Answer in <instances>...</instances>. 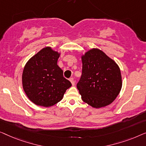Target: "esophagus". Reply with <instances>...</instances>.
Instances as JSON below:
<instances>
[{
    "instance_id": "obj_1",
    "label": "esophagus",
    "mask_w": 146,
    "mask_h": 146,
    "mask_svg": "<svg viewBox=\"0 0 146 146\" xmlns=\"http://www.w3.org/2000/svg\"><path fill=\"white\" fill-rule=\"evenodd\" d=\"M69 81H70V82L71 83V84H72L73 86L75 85V81H74V79L73 77L70 78V79H69Z\"/></svg>"
}]
</instances>
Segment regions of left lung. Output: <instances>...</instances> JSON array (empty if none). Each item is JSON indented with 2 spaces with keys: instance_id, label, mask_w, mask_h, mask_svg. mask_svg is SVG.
<instances>
[{
  "instance_id": "left-lung-1",
  "label": "left lung",
  "mask_w": 146,
  "mask_h": 146,
  "mask_svg": "<svg viewBox=\"0 0 146 146\" xmlns=\"http://www.w3.org/2000/svg\"><path fill=\"white\" fill-rule=\"evenodd\" d=\"M82 75L77 87L84 102L99 108L109 105L122 88L120 69L102 51L93 48L81 56Z\"/></svg>"
}]
</instances>
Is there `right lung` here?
<instances>
[{
    "label": "right lung",
    "mask_w": 146,
    "mask_h": 146,
    "mask_svg": "<svg viewBox=\"0 0 146 146\" xmlns=\"http://www.w3.org/2000/svg\"><path fill=\"white\" fill-rule=\"evenodd\" d=\"M60 53L50 47L43 48L31 57L22 73V86L28 98L38 106L50 107L60 101L71 82L57 65Z\"/></svg>",
    "instance_id": "add662e5"
}]
</instances>
